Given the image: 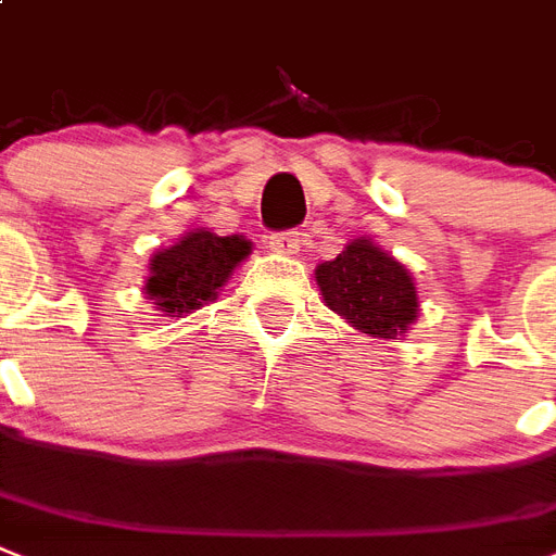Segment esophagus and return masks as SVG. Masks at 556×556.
Here are the masks:
<instances>
[{
  "label": "esophagus",
  "mask_w": 556,
  "mask_h": 556,
  "mask_svg": "<svg viewBox=\"0 0 556 556\" xmlns=\"http://www.w3.org/2000/svg\"><path fill=\"white\" fill-rule=\"evenodd\" d=\"M302 245L300 231H277L268 237V248L270 251H277V254H296Z\"/></svg>",
  "instance_id": "esophagus-1"
}]
</instances>
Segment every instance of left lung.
<instances>
[{"instance_id": "1", "label": "left lung", "mask_w": 556, "mask_h": 556, "mask_svg": "<svg viewBox=\"0 0 556 556\" xmlns=\"http://www.w3.org/2000/svg\"><path fill=\"white\" fill-rule=\"evenodd\" d=\"M317 286L328 308L363 333L386 340L403 337L419 311L417 288L405 265L368 239H354L337 260L319 265Z\"/></svg>"}]
</instances>
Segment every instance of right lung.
<instances>
[{
  "instance_id": "1",
  "label": "right lung",
  "mask_w": 556,
  "mask_h": 556,
  "mask_svg": "<svg viewBox=\"0 0 556 556\" xmlns=\"http://www.w3.org/2000/svg\"><path fill=\"white\" fill-rule=\"evenodd\" d=\"M251 242L242 237H216L211 231H193L182 237L174 248H162L151 260V277L146 293L153 305L168 314H191L214 300L245 256Z\"/></svg>"
}]
</instances>
